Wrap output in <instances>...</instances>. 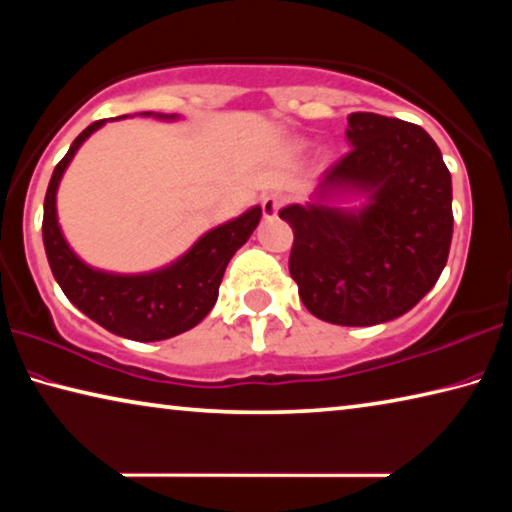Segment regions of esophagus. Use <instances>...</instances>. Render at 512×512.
Returning a JSON list of instances; mask_svg holds the SVG:
<instances>
[{"label":"esophagus","instance_id":"1","mask_svg":"<svg viewBox=\"0 0 512 512\" xmlns=\"http://www.w3.org/2000/svg\"><path fill=\"white\" fill-rule=\"evenodd\" d=\"M282 205H285V198L278 196V193H271V196H266V198L262 200V214H264V218L278 216Z\"/></svg>","mask_w":512,"mask_h":512}]
</instances>
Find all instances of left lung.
<instances>
[{
    "instance_id": "1",
    "label": "left lung",
    "mask_w": 512,
    "mask_h": 512,
    "mask_svg": "<svg viewBox=\"0 0 512 512\" xmlns=\"http://www.w3.org/2000/svg\"><path fill=\"white\" fill-rule=\"evenodd\" d=\"M353 148L323 175L321 189H360L358 214L289 205V273L316 319L376 326L412 310L440 278L451 248V175L419 125L358 111L348 116Z\"/></svg>"
}]
</instances>
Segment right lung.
<instances>
[{"instance_id":"1","label":"right lung","mask_w":512,"mask_h":512,"mask_svg":"<svg viewBox=\"0 0 512 512\" xmlns=\"http://www.w3.org/2000/svg\"><path fill=\"white\" fill-rule=\"evenodd\" d=\"M102 125L104 120L88 125L54 168L45 193L43 214L47 262L63 294L88 319L100 323L113 335L134 339V342H159V339L191 330L209 314L218 298L225 266L253 234L262 218V207L248 209L234 221L214 227L196 241L189 253L161 271L116 275L91 269L72 253L63 239L59 221H56V189L79 145Z\"/></svg>"}]
</instances>
